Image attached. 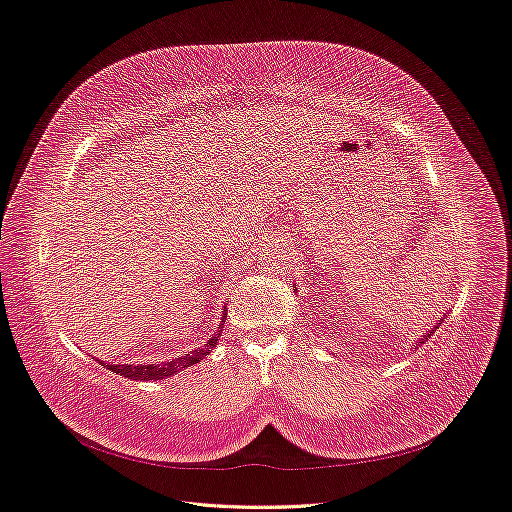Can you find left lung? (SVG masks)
Listing matches in <instances>:
<instances>
[{
	"mask_svg": "<svg viewBox=\"0 0 512 512\" xmlns=\"http://www.w3.org/2000/svg\"><path fill=\"white\" fill-rule=\"evenodd\" d=\"M294 288H297V286H294ZM442 321H444V319H440V324H442ZM436 330H438V324H436V326H432V328H429V330H427V332H425V334H423V336H421V338H419V340H417L413 346H415V348H419L421 344H425V342H427V338H432Z\"/></svg>",
	"mask_w": 512,
	"mask_h": 512,
	"instance_id": "left-lung-1",
	"label": "left lung"
}]
</instances>
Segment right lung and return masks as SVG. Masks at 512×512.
Listing matches in <instances>:
<instances>
[{
    "label": "right lung",
    "mask_w": 512,
    "mask_h": 512,
    "mask_svg": "<svg viewBox=\"0 0 512 512\" xmlns=\"http://www.w3.org/2000/svg\"><path fill=\"white\" fill-rule=\"evenodd\" d=\"M226 313L228 309L224 307L222 311V321H220V328L215 330L211 334V338L207 340V344H203L201 348H197V351H193L191 355H184V357H178V359H170V361H164V363H145V365H110V363H101L103 367H107L110 371L122 375V378H128V380H137V382H149V380H166L170 378V375L182 371L184 367H191L199 361H203L211 351L213 346L218 344L220 340V334H222V328H224V321H226Z\"/></svg>",
    "instance_id": "add662e5"
}]
</instances>
